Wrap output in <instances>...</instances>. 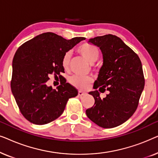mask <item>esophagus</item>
Masks as SVG:
<instances>
[{"mask_svg":"<svg viewBox=\"0 0 158 158\" xmlns=\"http://www.w3.org/2000/svg\"><path fill=\"white\" fill-rule=\"evenodd\" d=\"M86 93L82 91V90H78V96H83L84 95H85Z\"/></svg>","mask_w":158,"mask_h":158,"instance_id":"34e87169","label":"esophagus"}]
</instances>
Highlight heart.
<instances>
[{
	"instance_id": "obj_1",
	"label": "heart",
	"mask_w": 158,
	"mask_h": 158,
	"mask_svg": "<svg viewBox=\"0 0 158 158\" xmlns=\"http://www.w3.org/2000/svg\"><path fill=\"white\" fill-rule=\"evenodd\" d=\"M77 52L82 57L87 60L90 64L94 63L99 57V50L94 45L84 43L77 47ZM70 54L66 52L62 56L61 64L64 70H68L70 68ZM70 83L74 87L79 89H85L93 81L91 76H73L70 79Z\"/></svg>"
}]
</instances>
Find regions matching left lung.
Returning <instances> with one entry per match:
<instances>
[{
	"instance_id": "1",
	"label": "left lung",
	"mask_w": 158,
	"mask_h": 158,
	"mask_svg": "<svg viewBox=\"0 0 158 158\" xmlns=\"http://www.w3.org/2000/svg\"><path fill=\"white\" fill-rule=\"evenodd\" d=\"M89 42L100 47L103 63L94 88L89 94L95 99L85 111L93 122L103 128H114L129 119L137 109L144 86L142 62L139 56L119 37L112 34L90 39ZM109 91L100 98L96 89Z\"/></svg>"
}]
</instances>
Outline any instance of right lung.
Listing matches in <instances>:
<instances>
[{"mask_svg": "<svg viewBox=\"0 0 158 158\" xmlns=\"http://www.w3.org/2000/svg\"><path fill=\"white\" fill-rule=\"evenodd\" d=\"M84 37L67 40L52 32L41 34L17 49L13 59L10 88L21 113L34 124L43 125L62 115L68 99L75 97L77 90L60 73L64 53ZM54 74L60 79L57 90L47 85Z\"/></svg>", "mask_w": 158, "mask_h": 158, "instance_id": "1", "label": "right lung"}]
</instances>
